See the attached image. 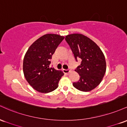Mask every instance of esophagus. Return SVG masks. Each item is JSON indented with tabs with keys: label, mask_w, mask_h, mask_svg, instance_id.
<instances>
[{
	"label": "esophagus",
	"mask_w": 127,
	"mask_h": 127,
	"mask_svg": "<svg viewBox=\"0 0 127 127\" xmlns=\"http://www.w3.org/2000/svg\"><path fill=\"white\" fill-rule=\"evenodd\" d=\"M62 71H63V72L65 74H68L69 72H70V70H69V69H62Z\"/></svg>",
	"instance_id": "esophagus-1"
}]
</instances>
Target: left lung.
<instances>
[{
	"label": "left lung",
	"mask_w": 127,
	"mask_h": 127,
	"mask_svg": "<svg viewBox=\"0 0 127 127\" xmlns=\"http://www.w3.org/2000/svg\"><path fill=\"white\" fill-rule=\"evenodd\" d=\"M65 40L75 61H81L75 70L79 73L80 79L72 85L83 92L92 91L101 82L106 72V63L103 53L93 41L82 34L68 35Z\"/></svg>",
	"instance_id": "8db88e82"
}]
</instances>
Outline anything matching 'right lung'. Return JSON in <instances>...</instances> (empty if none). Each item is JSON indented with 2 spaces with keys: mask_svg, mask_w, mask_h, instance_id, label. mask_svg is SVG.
I'll list each match as a JSON object with an SVG mask.
<instances>
[{
  "mask_svg": "<svg viewBox=\"0 0 127 127\" xmlns=\"http://www.w3.org/2000/svg\"><path fill=\"white\" fill-rule=\"evenodd\" d=\"M64 39L56 34H46L35 41L28 48L23 60L25 77L34 89L48 93L58 88L64 72L50 67L52 55Z\"/></svg>",
  "mask_w": 127,
  "mask_h": 127,
  "instance_id": "right-lung-1",
  "label": "right lung"
}]
</instances>
